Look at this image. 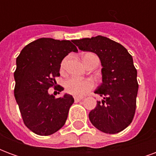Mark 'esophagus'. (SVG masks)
<instances>
[{"label":"esophagus","instance_id":"esophagus-1","mask_svg":"<svg viewBox=\"0 0 156 156\" xmlns=\"http://www.w3.org/2000/svg\"><path fill=\"white\" fill-rule=\"evenodd\" d=\"M83 98V97H79V96H74V101L79 102V101H81Z\"/></svg>","mask_w":156,"mask_h":156}]
</instances>
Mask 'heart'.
<instances>
[{
	"mask_svg": "<svg viewBox=\"0 0 156 156\" xmlns=\"http://www.w3.org/2000/svg\"><path fill=\"white\" fill-rule=\"evenodd\" d=\"M89 54V53H88ZM87 55V54H85ZM83 56V58L85 57ZM66 62V59L62 62L61 68L63 69ZM65 90L67 93L75 96H83L91 90L94 87V83L90 79H78V78H71L65 82Z\"/></svg>",
	"mask_w": 156,
	"mask_h": 156,
	"instance_id": "1",
	"label": "heart"
}]
</instances>
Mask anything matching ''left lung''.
I'll list each match as a JSON object with an SVG mask.
<instances>
[{
	"mask_svg": "<svg viewBox=\"0 0 156 156\" xmlns=\"http://www.w3.org/2000/svg\"><path fill=\"white\" fill-rule=\"evenodd\" d=\"M73 42L81 51L98 55L103 67L102 83L94 92L103 99L90 111L89 120L106 134L124 130L134 119L139 88L132 56L124 46L103 36Z\"/></svg>",
	"mask_w": 156,
	"mask_h": 156,
	"instance_id": "obj_1",
	"label": "left lung"
}]
</instances>
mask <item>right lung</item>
<instances>
[{
    "mask_svg": "<svg viewBox=\"0 0 156 156\" xmlns=\"http://www.w3.org/2000/svg\"><path fill=\"white\" fill-rule=\"evenodd\" d=\"M73 43V40L42 37L27 45L16 58L14 95L24 124L35 134H54L67 120L74 98L68 94L56 98L48 88H56L62 59L78 51ZM58 90L63 88L59 86Z\"/></svg>",
    "mask_w": 156,
    "mask_h": 156,
    "instance_id": "right-lung-1",
    "label": "right lung"
}]
</instances>
